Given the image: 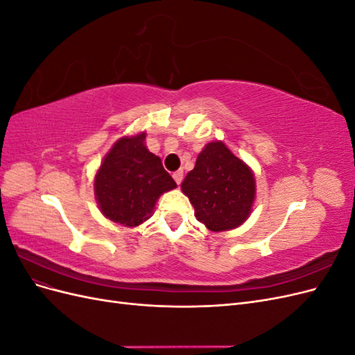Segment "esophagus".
<instances>
[{
	"label": "esophagus",
	"mask_w": 355,
	"mask_h": 355,
	"mask_svg": "<svg viewBox=\"0 0 355 355\" xmlns=\"http://www.w3.org/2000/svg\"><path fill=\"white\" fill-rule=\"evenodd\" d=\"M173 179H175V182H176L178 185H180L182 179H184V170H178V171H175V173H173Z\"/></svg>",
	"instance_id": "34e87169"
}]
</instances>
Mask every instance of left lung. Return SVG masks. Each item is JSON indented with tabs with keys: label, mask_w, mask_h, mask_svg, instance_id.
Returning <instances> with one entry per match:
<instances>
[{
	"label": "left lung",
	"mask_w": 355,
	"mask_h": 355,
	"mask_svg": "<svg viewBox=\"0 0 355 355\" xmlns=\"http://www.w3.org/2000/svg\"><path fill=\"white\" fill-rule=\"evenodd\" d=\"M196 218L213 232L240 227L249 218L256 194L254 175L223 142H210L180 185Z\"/></svg>",
	"instance_id": "left-lung-1"
}]
</instances>
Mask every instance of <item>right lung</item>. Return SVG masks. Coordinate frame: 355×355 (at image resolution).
<instances>
[{"label":"right lung","mask_w":355,"mask_h":355,"mask_svg":"<svg viewBox=\"0 0 355 355\" xmlns=\"http://www.w3.org/2000/svg\"><path fill=\"white\" fill-rule=\"evenodd\" d=\"M146 133L124 136L105 155L94 178V196L105 218L133 228L153 214L161 194L176 188L161 163L148 151Z\"/></svg>","instance_id":"right-lung-1"}]
</instances>
